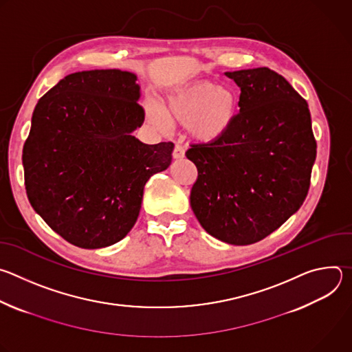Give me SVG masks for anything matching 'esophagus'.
Listing matches in <instances>:
<instances>
[{
    "label": "esophagus",
    "mask_w": 352,
    "mask_h": 352,
    "mask_svg": "<svg viewBox=\"0 0 352 352\" xmlns=\"http://www.w3.org/2000/svg\"><path fill=\"white\" fill-rule=\"evenodd\" d=\"M184 156H185V148H184V146L179 144V143H177V144L174 146V150H173V157H174V159H182Z\"/></svg>",
    "instance_id": "esophagus-1"
}]
</instances>
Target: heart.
Here are the masks:
<instances>
[{"label":"heart","mask_w":352,"mask_h":352,"mask_svg":"<svg viewBox=\"0 0 352 352\" xmlns=\"http://www.w3.org/2000/svg\"><path fill=\"white\" fill-rule=\"evenodd\" d=\"M238 113L239 100L231 87L199 80L177 90L168 97L162 113L150 114V118L159 126L186 124L193 138L213 142L232 126Z\"/></svg>","instance_id":"1"}]
</instances>
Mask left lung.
I'll list each match as a JSON object with an SVG mask.
<instances>
[{"instance_id": "1", "label": "left lung", "mask_w": 352, "mask_h": 352, "mask_svg": "<svg viewBox=\"0 0 352 352\" xmlns=\"http://www.w3.org/2000/svg\"><path fill=\"white\" fill-rule=\"evenodd\" d=\"M226 75L241 89L239 113L220 139L186 150L197 168L189 199L210 235L250 245L302 206L316 139L307 100L284 76L266 67Z\"/></svg>"}]
</instances>
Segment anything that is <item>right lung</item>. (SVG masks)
Returning <instances> with one entry per match:
<instances>
[{
  "label": "right lung",
  "mask_w": 352,
  "mask_h": 352,
  "mask_svg": "<svg viewBox=\"0 0 352 352\" xmlns=\"http://www.w3.org/2000/svg\"><path fill=\"white\" fill-rule=\"evenodd\" d=\"M135 82L120 69L75 72L33 111L22 153L26 195L75 246L121 241L138 220L144 184L171 164L173 142L144 144L131 135L144 121Z\"/></svg>",
  "instance_id": "add662e5"
}]
</instances>
